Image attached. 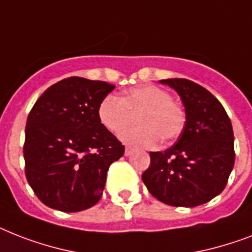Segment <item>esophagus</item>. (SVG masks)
<instances>
[{
  "label": "esophagus",
  "mask_w": 252,
  "mask_h": 252,
  "mask_svg": "<svg viewBox=\"0 0 252 252\" xmlns=\"http://www.w3.org/2000/svg\"><path fill=\"white\" fill-rule=\"evenodd\" d=\"M132 151H134V148H132V147H126V148H125V155H126V156H128V155L132 154Z\"/></svg>",
  "instance_id": "1"
}]
</instances>
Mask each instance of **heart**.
I'll return each mask as SVG.
<instances>
[{
  "label": "heart",
  "mask_w": 252,
  "mask_h": 252,
  "mask_svg": "<svg viewBox=\"0 0 252 252\" xmlns=\"http://www.w3.org/2000/svg\"><path fill=\"white\" fill-rule=\"evenodd\" d=\"M136 116L139 125L121 134L124 142L136 147H154L172 142L181 135L186 125V113L181 104L170 98L169 92L154 84L128 88L117 97L106 94L97 106L102 126L113 134L127 127Z\"/></svg>",
  "instance_id": "b5f03b06"
}]
</instances>
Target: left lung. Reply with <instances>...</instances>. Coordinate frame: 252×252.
<instances>
[{"mask_svg": "<svg viewBox=\"0 0 252 252\" xmlns=\"http://www.w3.org/2000/svg\"><path fill=\"white\" fill-rule=\"evenodd\" d=\"M174 88L186 108L180 138L164 152H150L142 174L148 191L174 207H196L224 190L234 166V135L221 102L200 84L183 78L162 79Z\"/></svg>", "mask_w": 252, "mask_h": 252, "instance_id": "left-lung-1", "label": "left lung"}]
</instances>
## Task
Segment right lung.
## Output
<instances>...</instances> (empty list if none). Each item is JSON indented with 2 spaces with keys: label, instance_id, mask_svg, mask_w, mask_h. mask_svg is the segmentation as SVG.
Masks as SVG:
<instances>
[{
  "label": "right lung",
  "instance_id": "right-lung-1",
  "mask_svg": "<svg viewBox=\"0 0 252 252\" xmlns=\"http://www.w3.org/2000/svg\"><path fill=\"white\" fill-rule=\"evenodd\" d=\"M116 86L70 76L50 86L27 117L24 173L50 208L79 212L100 200L110 164L125 146L106 130L97 106Z\"/></svg>",
  "mask_w": 252,
  "mask_h": 252
}]
</instances>
